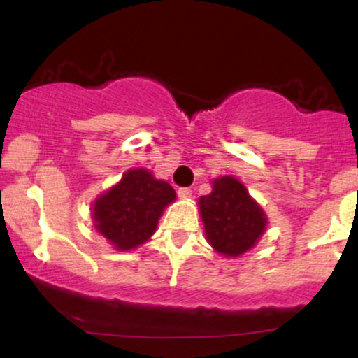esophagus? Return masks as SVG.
<instances>
[{
    "label": "esophagus",
    "mask_w": 358,
    "mask_h": 358,
    "mask_svg": "<svg viewBox=\"0 0 358 358\" xmlns=\"http://www.w3.org/2000/svg\"><path fill=\"white\" fill-rule=\"evenodd\" d=\"M178 196H180V199H183V200L190 199V196H192V190H190V188H180V190H178Z\"/></svg>",
    "instance_id": "esophagus-1"
}]
</instances>
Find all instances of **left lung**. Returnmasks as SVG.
<instances>
[{
    "instance_id": "left-lung-1",
    "label": "left lung",
    "mask_w": 358,
    "mask_h": 358,
    "mask_svg": "<svg viewBox=\"0 0 358 358\" xmlns=\"http://www.w3.org/2000/svg\"><path fill=\"white\" fill-rule=\"evenodd\" d=\"M207 241L225 257H237L256 245L266 231V213L234 176L213 180L212 192L200 196Z\"/></svg>"
}]
</instances>
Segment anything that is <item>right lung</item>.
Returning a JSON list of instances; mask_svg holds the SVG:
<instances>
[{
  "label": "right lung",
  "mask_w": 358,
  "mask_h": 358,
  "mask_svg": "<svg viewBox=\"0 0 358 358\" xmlns=\"http://www.w3.org/2000/svg\"><path fill=\"white\" fill-rule=\"evenodd\" d=\"M175 199L173 187L145 168L129 170L94 202V225L114 248L131 250L153 236L163 210Z\"/></svg>",
  "instance_id": "right-lung-1"
}]
</instances>
